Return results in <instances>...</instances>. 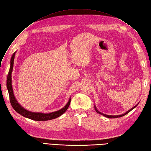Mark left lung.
<instances>
[{
    "label": "left lung",
    "instance_id": "8db88e82",
    "mask_svg": "<svg viewBox=\"0 0 151 151\" xmlns=\"http://www.w3.org/2000/svg\"><path fill=\"white\" fill-rule=\"evenodd\" d=\"M139 103H138V104H139ZM138 104H137L135 106H134L133 108H132L131 109H130L129 110H128V111H126L125 113H123V114H122V115H106V114H104V113H101V112L99 111L98 110V109L96 108V107L95 104H94V109H95L96 111L98 113H99V114H101V115H103V116H105V117H107V118H116L122 117V116H124V115H127V114H128V113H129V112H130V111L132 110V109H134L137 106Z\"/></svg>",
    "mask_w": 151,
    "mask_h": 151
}]
</instances>
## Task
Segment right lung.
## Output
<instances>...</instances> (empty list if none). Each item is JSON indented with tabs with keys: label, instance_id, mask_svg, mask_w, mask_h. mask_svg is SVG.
I'll return each instance as SVG.
<instances>
[{
	"label": "right lung",
	"instance_id": "obj_1",
	"mask_svg": "<svg viewBox=\"0 0 151 151\" xmlns=\"http://www.w3.org/2000/svg\"><path fill=\"white\" fill-rule=\"evenodd\" d=\"M16 53V52L14 53L12 56L11 57V62H10V68H9V71L7 77V88L8 90L9 95L10 102L14 109H15L16 112L20 114V115H21L22 116L35 121L50 120L61 116L62 114H63L66 111L68 106H69L70 103V100H71L70 98H69V99H68L67 103L65 104V106L64 107H63L62 109H59L58 111L52 112L50 113L32 112V111H28L24 108L22 107L21 105L18 103L16 98H15L14 94L13 88L12 86V72L13 70L14 60Z\"/></svg>",
	"mask_w": 151,
	"mask_h": 151
}]
</instances>
